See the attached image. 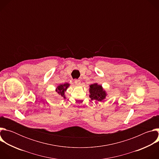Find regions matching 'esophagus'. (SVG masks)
<instances>
[{"label": "esophagus", "instance_id": "1", "mask_svg": "<svg viewBox=\"0 0 159 159\" xmlns=\"http://www.w3.org/2000/svg\"><path fill=\"white\" fill-rule=\"evenodd\" d=\"M75 84L76 85H80V80L79 79H75Z\"/></svg>", "mask_w": 159, "mask_h": 159}]
</instances>
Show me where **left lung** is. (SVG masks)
Wrapping results in <instances>:
<instances>
[{"label": "left lung", "mask_w": 159, "mask_h": 159, "mask_svg": "<svg viewBox=\"0 0 159 159\" xmlns=\"http://www.w3.org/2000/svg\"><path fill=\"white\" fill-rule=\"evenodd\" d=\"M89 86V97L91 100H97L98 101H102L104 100L106 97V93L101 85H98V84H93Z\"/></svg>", "instance_id": "left-lung-1"}]
</instances>
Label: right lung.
Wrapping results in <instances>:
<instances>
[{
  "instance_id": "right-lung-1",
  "label": "right lung",
  "mask_w": 159,
  "mask_h": 159,
  "mask_svg": "<svg viewBox=\"0 0 159 159\" xmlns=\"http://www.w3.org/2000/svg\"><path fill=\"white\" fill-rule=\"evenodd\" d=\"M69 84H64L59 85L57 87L56 91L60 96H61V97H63L64 98H65V91L66 90V89L68 88V87H69Z\"/></svg>"
}]
</instances>
